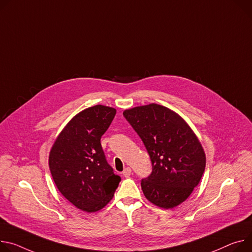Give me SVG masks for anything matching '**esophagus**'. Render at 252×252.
Instances as JSON below:
<instances>
[{
	"mask_svg": "<svg viewBox=\"0 0 252 252\" xmlns=\"http://www.w3.org/2000/svg\"><path fill=\"white\" fill-rule=\"evenodd\" d=\"M123 175H124V177L128 178V177L131 175V169H130V168H126V169L124 170V172H123Z\"/></svg>",
	"mask_w": 252,
	"mask_h": 252,
	"instance_id": "obj_1",
	"label": "esophagus"
}]
</instances>
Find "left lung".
Instances as JSON below:
<instances>
[{
    "mask_svg": "<svg viewBox=\"0 0 252 252\" xmlns=\"http://www.w3.org/2000/svg\"><path fill=\"white\" fill-rule=\"evenodd\" d=\"M124 116L152 161V174L141 183L144 195L158 207H177L192 194L205 171L206 156L197 135L177 112L157 103L126 109Z\"/></svg>",
    "mask_w": 252,
    "mask_h": 252,
    "instance_id": "1",
    "label": "left lung"
}]
</instances>
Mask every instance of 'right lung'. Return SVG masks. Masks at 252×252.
Instances as JSON below:
<instances>
[{
  "mask_svg": "<svg viewBox=\"0 0 252 252\" xmlns=\"http://www.w3.org/2000/svg\"><path fill=\"white\" fill-rule=\"evenodd\" d=\"M116 113V108L101 104L83 109L64 126L50 150L49 168L57 189L87 213L102 209L121 182L100 144Z\"/></svg>",
  "mask_w": 252,
  "mask_h": 252,
  "instance_id": "1",
  "label": "right lung"
}]
</instances>
